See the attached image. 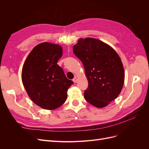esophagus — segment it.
Segmentation results:
<instances>
[{"instance_id": "34e87169", "label": "esophagus", "mask_w": 149, "mask_h": 149, "mask_svg": "<svg viewBox=\"0 0 149 149\" xmlns=\"http://www.w3.org/2000/svg\"><path fill=\"white\" fill-rule=\"evenodd\" d=\"M77 81H78V79L76 78V77H75V78L73 79V81L74 83H76V82H77Z\"/></svg>"}]
</instances>
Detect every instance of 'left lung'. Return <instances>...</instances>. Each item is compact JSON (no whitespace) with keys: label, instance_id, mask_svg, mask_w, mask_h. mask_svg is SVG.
I'll list each match as a JSON object with an SVG mask.
<instances>
[{"label":"left lung","instance_id":"1","mask_svg":"<svg viewBox=\"0 0 149 149\" xmlns=\"http://www.w3.org/2000/svg\"><path fill=\"white\" fill-rule=\"evenodd\" d=\"M81 61L88 88L84 93L89 103L98 108L118 97L124 83V70L119 55L109 45L93 38H79L73 47Z\"/></svg>","mask_w":149,"mask_h":149}]
</instances>
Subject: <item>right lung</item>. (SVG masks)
Wrapping results in <instances>:
<instances>
[{
	"label": "right lung",
	"mask_w": 149,
	"mask_h": 149,
	"mask_svg": "<svg viewBox=\"0 0 149 149\" xmlns=\"http://www.w3.org/2000/svg\"><path fill=\"white\" fill-rule=\"evenodd\" d=\"M62 54L60 45L41 43L31 51L22 68V80L26 93L35 104L45 109L61 106L73 84L57 64Z\"/></svg>",
	"instance_id": "1"
}]
</instances>
